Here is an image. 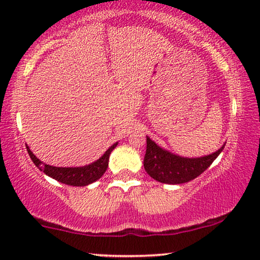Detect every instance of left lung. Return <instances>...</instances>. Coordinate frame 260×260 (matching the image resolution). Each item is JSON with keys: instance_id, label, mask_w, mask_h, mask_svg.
Returning <instances> with one entry per match:
<instances>
[{"instance_id": "left-lung-1", "label": "left lung", "mask_w": 260, "mask_h": 260, "mask_svg": "<svg viewBox=\"0 0 260 260\" xmlns=\"http://www.w3.org/2000/svg\"><path fill=\"white\" fill-rule=\"evenodd\" d=\"M225 145L212 155L198 158L181 157L159 148L147 137V151L144 156V169L152 179L162 183L180 184L189 182L201 175L218 157Z\"/></svg>"}]
</instances>
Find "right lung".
I'll list each match as a JSON object with an SVG mask.
<instances>
[{"label": "right lung", "mask_w": 260, "mask_h": 260, "mask_svg": "<svg viewBox=\"0 0 260 260\" xmlns=\"http://www.w3.org/2000/svg\"><path fill=\"white\" fill-rule=\"evenodd\" d=\"M116 145L117 143L111 145V147L105 151V154L95 162L85 167H77V168H62V167H53L45 165V163H42L40 159L29 150V148H28L27 145L26 147L31 161H33L34 165L37 166L39 169L42 170L46 175L53 177V179L59 181V182L69 184V186L81 187L87 186V184L101 179L103 174L106 172V169H108L110 154H111V151L116 148Z\"/></svg>", "instance_id": "right-lung-1"}]
</instances>
